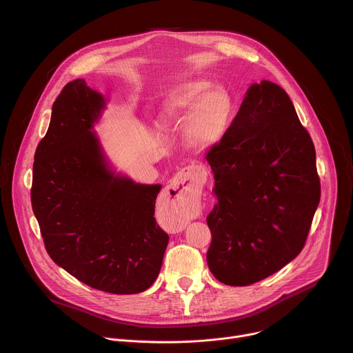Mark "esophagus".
Returning a JSON list of instances; mask_svg holds the SVG:
<instances>
[{"label": "esophagus", "mask_w": 353, "mask_h": 353, "mask_svg": "<svg viewBox=\"0 0 353 353\" xmlns=\"http://www.w3.org/2000/svg\"><path fill=\"white\" fill-rule=\"evenodd\" d=\"M196 184H198V181H196L195 174H194V172H192L191 168H184V169H181V170L172 179V188H173L174 191H177L179 195H181V196H185L187 194H190L191 190L194 191V188H196ZM180 216H183V215H180ZM183 229H184V223L176 228L177 232H180V230H183Z\"/></svg>", "instance_id": "esophagus-1"}]
</instances>
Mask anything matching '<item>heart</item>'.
Returning a JSON list of instances; mask_svg holds the SVG:
<instances>
[{
  "mask_svg": "<svg viewBox=\"0 0 353 353\" xmlns=\"http://www.w3.org/2000/svg\"><path fill=\"white\" fill-rule=\"evenodd\" d=\"M232 103L228 92L205 79L183 82L169 93L162 120L187 123V135L198 146L216 143L225 135Z\"/></svg>",
  "mask_w": 353,
  "mask_h": 353,
  "instance_id": "b5f03b06",
  "label": "heart"
}]
</instances>
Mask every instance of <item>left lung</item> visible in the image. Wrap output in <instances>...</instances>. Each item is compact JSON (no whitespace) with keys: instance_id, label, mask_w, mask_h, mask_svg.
Returning a JSON list of instances; mask_svg holds the SVG:
<instances>
[{"instance_id":"1","label":"left lung","mask_w":353,"mask_h":353,"mask_svg":"<svg viewBox=\"0 0 353 353\" xmlns=\"http://www.w3.org/2000/svg\"><path fill=\"white\" fill-rule=\"evenodd\" d=\"M207 161L218 198L207 216L214 276L247 286L297 257L321 188L312 137L288 93L271 81L251 85Z\"/></svg>"}]
</instances>
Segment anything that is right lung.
Returning a JSON list of instances; mask_svg holds the SVG:
<instances>
[{"label": "right lung", "instance_id": "1", "mask_svg": "<svg viewBox=\"0 0 353 353\" xmlns=\"http://www.w3.org/2000/svg\"><path fill=\"white\" fill-rule=\"evenodd\" d=\"M105 108L85 79L63 88L36 148L30 199L57 265L90 288L132 294L155 282L169 243L154 216L162 185L110 169L92 131Z\"/></svg>", "mask_w": 353, "mask_h": 353}]
</instances>
